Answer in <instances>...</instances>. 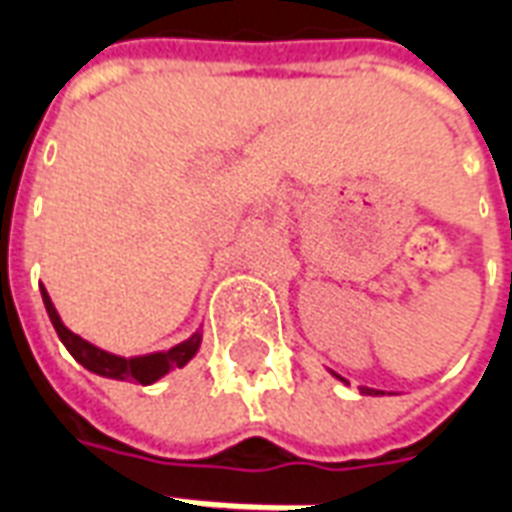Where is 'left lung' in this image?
I'll use <instances>...</instances> for the list:
<instances>
[{
  "mask_svg": "<svg viewBox=\"0 0 512 512\" xmlns=\"http://www.w3.org/2000/svg\"><path fill=\"white\" fill-rule=\"evenodd\" d=\"M332 376L340 378V376H337V373H332ZM340 381H345V378H340ZM362 392H365V395H384L381 389H367V386H362Z\"/></svg>",
  "mask_w": 512,
  "mask_h": 512,
  "instance_id": "obj_1",
  "label": "left lung"
}]
</instances>
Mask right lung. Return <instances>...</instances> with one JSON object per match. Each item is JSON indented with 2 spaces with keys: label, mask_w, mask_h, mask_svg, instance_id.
I'll list each match as a JSON object with an SVG mask.
<instances>
[{
  "label": "right lung",
  "mask_w": 512,
  "mask_h": 512,
  "mask_svg": "<svg viewBox=\"0 0 512 512\" xmlns=\"http://www.w3.org/2000/svg\"><path fill=\"white\" fill-rule=\"evenodd\" d=\"M40 296H43V304H46V312H49L51 323H54V329L60 334L62 345L71 351V356L79 362L82 367H87L90 373L95 376H104V378H117V381H136V384H156L158 378H164L169 370H175V367L189 365L191 356L200 351L202 343V332L191 334L189 340H183V343L172 345L169 351H156V354H145V356H117L109 354L104 348H98V345L87 343L82 340L79 334H73L65 323H62L60 312L54 307V301H51L49 290L40 288Z\"/></svg>",
  "instance_id": "1"
}]
</instances>
